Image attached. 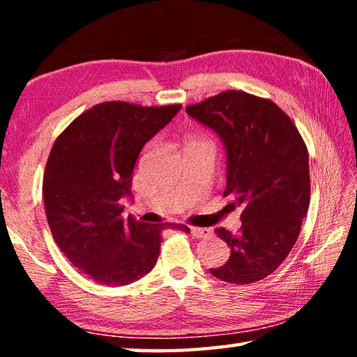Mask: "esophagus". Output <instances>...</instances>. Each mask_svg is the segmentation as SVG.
<instances>
[{
  "instance_id": "1",
  "label": "esophagus",
  "mask_w": 357,
  "mask_h": 357,
  "mask_svg": "<svg viewBox=\"0 0 357 357\" xmlns=\"http://www.w3.org/2000/svg\"><path fill=\"white\" fill-rule=\"evenodd\" d=\"M189 231L193 238L197 239H202V238H206L211 234V229L208 228H200V227H189Z\"/></svg>"
}]
</instances>
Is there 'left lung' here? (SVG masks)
<instances>
[{
  "label": "left lung",
  "mask_w": 357,
  "mask_h": 357,
  "mask_svg": "<svg viewBox=\"0 0 357 357\" xmlns=\"http://www.w3.org/2000/svg\"><path fill=\"white\" fill-rule=\"evenodd\" d=\"M227 148V189L243 206L241 229L215 228L231 247L229 259L211 269L217 279L247 285L279 268L298 241L310 203L309 153L298 128L271 99L228 89L185 107Z\"/></svg>",
  "instance_id": "left-lung-1"
}]
</instances>
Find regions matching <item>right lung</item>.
<instances>
[{"label": "right lung", "mask_w": 357, "mask_h": 357, "mask_svg": "<svg viewBox=\"0 0 357 357\" xmlns=\"http://www.w3.org/2000/svg\"><path fill=\"white\" fill-rule=\"evenodd\" d=\"M181 107L102 102L53 143L42 183L48 227L66 258L94 282L121 287L142 279L154 268L164 229L189 233L123 214L138 154Z\"/></svg>", "instance_id": "1"}]
</instances>
